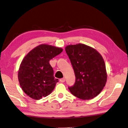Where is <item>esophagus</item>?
<instances>
[{
    "instance_id": "obj_1",
    "label": "esophagus",
    "mask_w": 128,
    "mask_h": 128,
    "mask_svg": "<svg viewBox=\"0 0 128 128\" xmlns=\"http://www.w3.org/2000/svg\"><path fill=\"white\" fill-rule=\"evenodd\" d=\"M60 81L61 82H64L65 81V78H61V79H60Z\"/></svg>"
}]
</instances>
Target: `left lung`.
<instances>
[{"mask_svg": "<svg viewBox=\"0 0 128 128\" xmlns=\"http://www.w3.org/2000/svg\"><path fill=\"white\" fill-rule=\"evenodd\" d=\"M65 51L76 78L75 84L68 87L71 94L82 100L96 96L107 81L105 64L102 55L92 47L82 44L67 46Z\"/></svg>", "mask_w": 128, "mask_h": 128, "instance_id": "1", "label": "left lung"}]
</instances>
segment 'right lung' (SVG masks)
Masks as SVG:
<instances>
[{"label": "right lung", "mask_w": 128, "mask_h": 128, "mask_svg": "<svg viewBox=\"0 0 128 128\" xmlns=\"http://www.w3.org/2000/svg\"><path fill=\"white\" fill-rule=\"evenodd\" d=\"M63 49L42 44L30 50L24 58L18 70L20 87L28 96L40 100L52 93L58 82L49 62Z\"/></svg>", "instance_id": "obj_1"}]
</instances>
